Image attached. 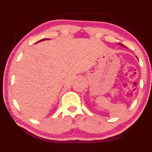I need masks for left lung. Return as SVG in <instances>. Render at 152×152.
Wrapping results in <instances>:
<instances>
[{
  "label": "left lung",
  "instance_id": "8db88e82",
  "mask_svg": "<svg viewBox=\"0 0 152 152\" xmlns=\"http://www.w3.org/2000/svg\"><path fill=\"white\" fill-rule=\"evenodd\" d=\"M119 45H122V46H123V47H125V46H124V45H122V44H121V43H119Z\"/></svg>",
  "mask_w": 152,
  "mask_h": 152
}]
</instances>
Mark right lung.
Listing matches in <instances>:
<instances>
[{
    "mask_svg": "<svg viewBox=\"0 0 152 152\" xmlns=\"http://www.w3.org/2000/svg\"><path fill=\"white\" fill-rule=\"evenodd\" d=\"M46 39H43L39 41V42H37V43H39V42H42V41H44V40H46Z\"/></svg>",
    "mask_w": 152,
    "mask_h": 152,
    "instance_id": "add662e5",
    "label": "right lung"
}]
</instances>
